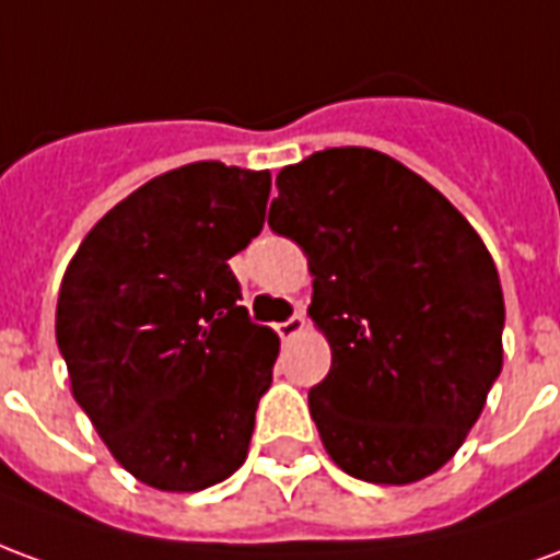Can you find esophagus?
Segmentation results:
<instances>
[{"label": "esophagus", "mask_w": 560, "mask_h": 560, "mask_svg": "<svg viewBox=\"0 0 560 560\" xmlns=\"http://www.w3.org/2000/svg\"><path fill=\"white\" fill-rule=\"evenodd\" d=\"M303 329H305V317L296 312V315H291L288 320H281L279 327H276V332L281 336V341H291V339H296Z\"/></svg>", "instance_id": "1"}]
</instances>
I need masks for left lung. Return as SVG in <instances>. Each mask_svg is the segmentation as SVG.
<instances>
[{
	"instance_id": "left-lung-1",
	"label": "left lung",
	"mask_w": 560,
	"mask_h": 560,
	"mask_svg": "<svg viewBox=\"0 0 560 560\" xmlns=\"http://www.w3.org/2000/svg\"><path fill=\"white\" fill-rule=\"evenodd\" d=\"M276 188L269 228L308 257V315L332 351L308 389L329 458L365 482L429 477L456 456L504 363L489 248L438 188L377 149L315 152Z\"/></svg>"
}]
</instances>
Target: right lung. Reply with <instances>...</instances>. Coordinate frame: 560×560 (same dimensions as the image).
Wrapping results in <instances>:
<instances>
[{"instance_id": "add662e5", "label": "right lung", "mask_w": 560, "mask_h": 560, "mask_svg": "<svg viewBox=\"0 0 560 560\" xmlns=\"http://www.w3.org/2000/svg\"><path fill=\"white\" fill-rule=\"evenodd\" d=\"M269 171L195 161L116 203L71 257L56 345L114 458L161 492H200L248 456L279 336L231 272L267 215Z\"/></svg>"}]
</instances>
